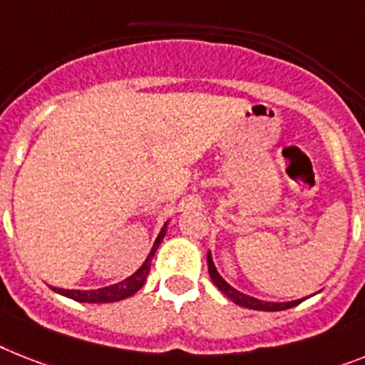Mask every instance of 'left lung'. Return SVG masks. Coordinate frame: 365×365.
I'll return each instance as SVG.
<instances>
[{"label": "left lung", "mask_w": 365, "mask_h": 365, "mask_svg": "<svg viewBox=\"0 0 365 365\" xmlns=\"http://www.w3.org/2000/svg\"><path fill=\"white\" fill-rule=\"evenodd\" d=\"M207 263H209V274H210V279H212V284H215L216 287L225 294V297L231 298L235 304H239V306H242V308L259 309V312H282V309L293 308V306L300 304L302 300H306V298H302V300H293V302H263V300H257V298L254 297L242 294L239 293L237 289L231 287V285L227 284L222 276H220L218 270H216L215 263H212V257H210V252L209 255H207Z\"/></svg>", "instance_id": "8db88e82"}]
</instances>
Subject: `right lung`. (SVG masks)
<instances>
[{
	"instance_id": "add662e5",
	"label": "right lung",
	"mask_w": 365,
	"mask_h": 365,
	"mask_svg": "<svg viewBox=\"0 0 365 365\" xmlns=\"http://www.w3.org/2000/svg\"><path fill=\"white\" fill-rule=\"evenodd\" d=\"M164 235H165V230H162L160 235H158V239H156L155 244H153L150 254L147 255L145 263L141 264L140 269L135 270L130 278L123 279V282H119V284L110 285V287L95 289V291H76V289H57V287H52V289L53 291H57L59 294H63V297H68L72 298V300H76V302L104 304V302H117V300L132 297V294L138 293V291L143 287V284H145L147 274H149L150 270V261H153V257H155V252L158 250V246H160Z\"/></svg>"
}]
</instances>
